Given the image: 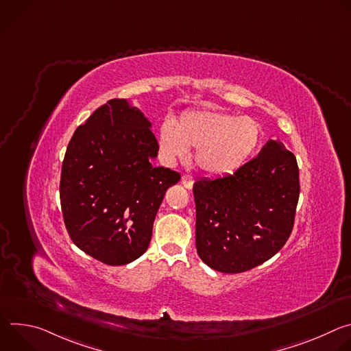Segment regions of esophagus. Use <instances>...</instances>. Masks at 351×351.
Here are the masks:
<instances>
[{"instance_id":"1","label":"esophagus","mask_w":351,"mask_h":351,"mask_svg":"<svg viewBox=\"0 0 351 351\" xmlns=\"http://www.w3.org/2000/svg\"><path fill=\"white\" fill-rule=\"evenodd\" d=\"M180 182H182V184H183L186 189H191L194 179H193V176H190V175H183V176L180 178Z\"/></svg>"}]
</instances>
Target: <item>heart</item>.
Masks as SVG:
<instances>
[{
  "label": "heart",
  "mask_w": 351,
  "mask_h": 351,
  "mask_svg": "<svg viewBox=\"0 0 351 351\" xmlns=\"http://www.w3.org/2000/svg\"><path fill=\"white\" fill-rule=\"evenodd\" d=\"M263 138L261 125L250 117L217 110L184 111L178 122L165 119L158 130L162 160L173 164L195 147L198 167L210 175H228L241 168Z\"/></svg>",
  "instance_id": "obj_1"
}]
</instances>
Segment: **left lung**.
<instances>
[{"mask_svg": "<svg viewBox=\"0 0 351 351\" xmlns=\"http://www.w3.org/2000/svg\"><path fill=\"white\" fill-rule=\"evenodd\" d=\"M197 254L210 268L239 274L274 257L289 239L300 194L293 153L268 140L232 175L193 186Z\"/></svg>", "mask_w": 351, "mask_h": 351, "instance_id": "obj_1", "label": "left lung"}]
</instances>
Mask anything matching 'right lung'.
Returning <instances> with one entry per match:
<instances>
[{"instance_id":"1","label":"right lung","mask_w":351,"mask_h":351,"mask_svg":"<svg viewBox=\"0 0 351 351\" xmlns=\"http://www.w3.org/2000/svg\"><path fill=\"white\" fill-rule=\"evenodd\" d=\"M152 122L126 99H110L73 133L62 162L60 197L72 241L107 265L145 253L167 190L180 179L154 167Z\"/></svg>"}]
</instances>
